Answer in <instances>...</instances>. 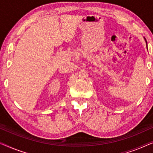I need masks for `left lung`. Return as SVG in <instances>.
Here are the masks:
<instances>
[{"instance_id":"left-lung-1","label":"left lung","mask_w":153,"mask_h":153,"mask_svg":"<svg viewBox=\"0 0 153 153\" xmlns=\"http://www.w3.org/2000/svg\"><path fill=\"white\" fill-rule=\"evenodd\" d=\"M146 43H147V42H146Z\"/></svg>"}]
</instances>
